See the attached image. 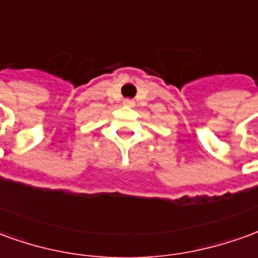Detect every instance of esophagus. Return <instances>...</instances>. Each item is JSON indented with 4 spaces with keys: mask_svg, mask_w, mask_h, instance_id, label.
<instances>
[{
    "mask_svg": "<svg viewBox=\"0 0 258 258\" xmlns=\"http://www.w3.org/2000/svg\"><path fill=\"white\" fill-rule=\"evenodd\" d=\"M123 103L125 105V106H134L135 102L133 101V99H130V98H127V99H124Z\"/></svg>",
    "mask_w": 258,
    "mask_h": 258,
    "instance_id": "34e87169",
    "label": "esophagus"
}]
</instances>
